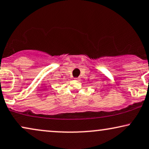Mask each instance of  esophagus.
<instances>
[{"instance_id": "esophagus-1", "label": "esophagus", "mask_w": 149, "mask_h": 149, "mask_svg": "<svg viewBox=\"0 0 149 149\" xmlns=\"http://www.w3.org/2000/svg\"><path fill=\"white\" fill-rule=\"evenodd\" d=\"M75 80H79V77H76V78H74Z\"/></svg>"}]
</instances>
